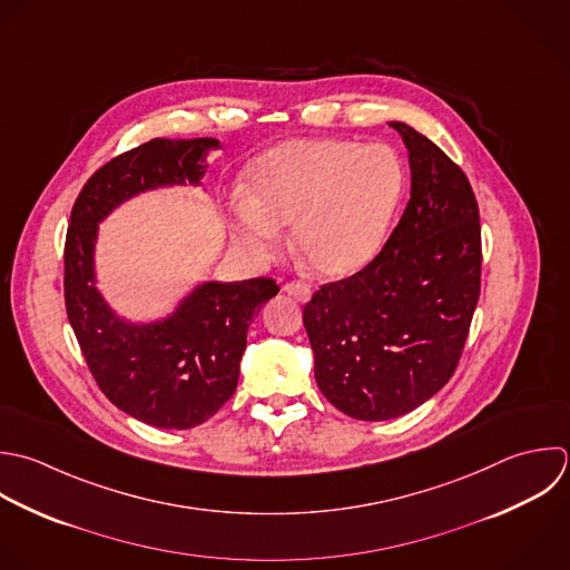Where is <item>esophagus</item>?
Here are the masks:
<instances>
[{
    "label": "esophagus",
    "mask_w": 570,
    "mask_h": 570,
    "mask_svg": "<svg viewBox=\"0 0 570 570\" xmlns=\"http://www.w3.org/2000/svg\"><path fill=\"white\" fill-rule=\"evenodd\" d=\"M286 295H291L293 299H297V302H308L311 299V295H313V291H311V286L308 284H304V282H288V284H284V288H282Z\"/></svg>",
    "instance_id": "34e87169"
}]
</instances>
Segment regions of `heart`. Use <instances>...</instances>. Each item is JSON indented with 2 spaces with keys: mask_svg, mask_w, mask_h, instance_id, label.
Listing matches in <instances>:
<instances>
[{
  "mask_svg": "<svg viewBox=\"0 0 570 570\" xmlns=\"http://www.w3.org/2000/svg\"><path fill=\"white\" fill-rule=\"evenodd\" d=\"M404 190V166L386 144L293 139L253 168V197H233L230 233L253 259L268 262L282 226L295 224L299 257L322 275H348L380 250Z\"/></svg>",
  "mask_w": 570,
  "mask_h": 570,
  "instance_id": "obj_1",
  "label": "heart"
}]
</instances>
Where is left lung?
Segmentation results:
<instances>
[{"label": "left lung", "mask_w": 570, "mask_h": 570, "mask_svg": "<svg viewBox=\"0 0 570 570\" xmlns=\"http://www.w3.org/2000/svg\"><path fill=\"white\" fill-rule=\"evenodd\" d=\"M411 199L380 255L324 284L304 326L324 397L364 422L411 413L455 373L480 299L482 228L464 170L404 121Z\"/></svg>", "instance_id": "1"}]
</instances>
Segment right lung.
Listing matches in <instances>:
<instances>
[{"mask_svg":"<svg viewBox=\"0 0 570 570\" xmlns=\"http://www.w3.org/2000/svg\"><path fill=\"white\" fill-rule=\"evenodd\" d=\"M213 148V137H157L117 155L83 184L66 233L63 299L83 360L119 411L157 429L199 426L233 397L248 326L279 286L268 277L204 282L168 317L132 324L95 286V242L99 222L126 199L199 186Z\"/></svg>","mask_w":570,"mask_h":570,"instance_id":"add662e5","label":"right lung"}]
</instances>
